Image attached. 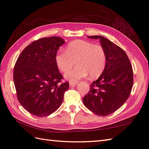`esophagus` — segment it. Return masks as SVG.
Wrapping results in <instances>:
<instances>
[{
  "label": "esophagus",
  "instance_id": "obj_1",
  "mask_svg": "<svg viewBox=\"0 0 149 149\" xmlns=\"http://www.w3.org/2000/svg\"><path fill=\"white\" fill-rule=\"evenodd\" d=\"M77 84H78V82H77V81H75V82H74V81H70V82L69 83L70 85V86H72V87H74V86H75V85H77Z\"/></svg>",
  "mask_w": 149,
  "mask_h": 149
}]
</instances>
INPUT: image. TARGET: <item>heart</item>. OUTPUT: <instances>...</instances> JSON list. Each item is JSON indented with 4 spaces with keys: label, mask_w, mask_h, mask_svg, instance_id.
<instances>
[{
    "label": "heart",
    "mask_w": 149,
    "mask_h": 149,
    "mask_svg": "<svg viewBox=\"0 0 149 149\" xmlns=\"http://www.w3.org/2000/svg\"><path fill=\"white\" fill-rule=\"evenodd\" d=\"M55 60L58 68L62 73L68 71L75 62L77 66L65 74L67 79L75 82L88 75L91 78L100 76L107 64V54L100 45L77 40L67 45L66 52L59 50Z\"/></svg>",
    "instance_id": "obj_1"
}]
</instances>
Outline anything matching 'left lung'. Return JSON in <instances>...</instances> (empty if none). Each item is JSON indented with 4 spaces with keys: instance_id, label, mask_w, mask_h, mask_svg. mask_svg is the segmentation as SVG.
Returning a JSON list of instances; mask_svg holds the SVG:
<instances>
[{
    "instance_id": "8db88e82",
    "label": "left lung",
    "mask_w": 149,
    "mask_h": 149,
    "mask_svg": "<svg viewBox=\"0 0 149 149\" xmlns=\"http://www.w3.org/2000/svg\"><path fill=\"white\" fill-rule=\"evenodd\" d=\"M87 37L99 40L107 54V64L83 101L91 112L104 116L114 112L129 98L133 85L132 66L124 50L109 39L100 35Z\"/></svg>"
}]
</instances>
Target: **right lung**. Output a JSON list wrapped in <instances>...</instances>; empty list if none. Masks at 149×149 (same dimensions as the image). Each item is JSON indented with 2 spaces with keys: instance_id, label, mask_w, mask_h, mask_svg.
I'll return each mask as SVG.
<instances>
[{
  "instance_id": "right-lung-1",
  "label": "right lung",
  "mask_w": 149,
  "mask_h": 149,
  "mask_svg": "<svg viewBox=\"0 0 149 149\" xmlns=\"http://www.w3.org/2000/svg\"><path fill=\"white\" fill-rule=\"evenodd\" d=\"M65 41L59 37L39 39L25 48L14 69L17 98L27 112L38 117L47 116L60 107L69 83L56 65V54Z\"/></svg>"
}]
</instances>
